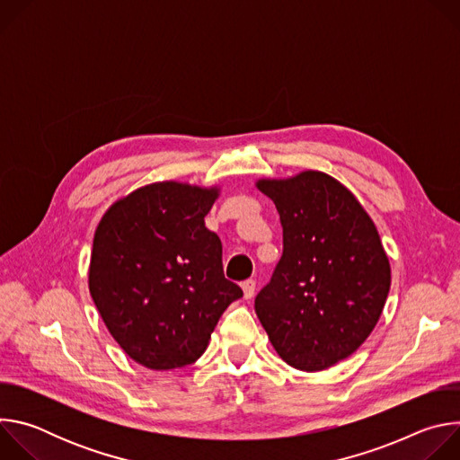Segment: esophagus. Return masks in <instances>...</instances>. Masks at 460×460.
<instances>
[{"mask_svg": "<svg viewBox=\"0 0 460 460\" xmlns=\"http://www.w3.org/2000/svg\"><path fill=\"white\" fill-rule=\"evenodd\" d=\"M242 289H243V296L249 300L254 296V289H256V282L254 280H245L242 284Z\"/></svg>", "mask_w": 460, "mask_h": 460, "instance_id": "obj_1", "label": "esophagus"}]
</instances>
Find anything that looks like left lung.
Wrapping results in <instances>:
<instances>
[{"label":"left lung","instance_id":"left-lung-1","mask_svg":"<svg viewBox=\"0 0 460 460\" xmlns=\"http://www.w3.org/2000/svg\"><path fill=\"white\" fill-rule=\"evenodd\" d=\"M256 187L277 206L284 251L254 311L289 366L332 367L364 344L382 314L391 270L378 231L353 192L325 172Z\"/></svg>","mask_w":460,"mask_h":460}]
</instances>
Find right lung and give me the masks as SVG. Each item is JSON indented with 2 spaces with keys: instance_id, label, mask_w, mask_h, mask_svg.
I'll return each mask as SVG.
<instances>
[{
  "instance_id": "add662e5",
  "label": "right lung",
  "mask_w": 460,
  "mask_h": 460,
  "mask_svg": "<svg viewBox=\"0 0 460 460\" xmlns=\"http://www.w3.org/2000/svg\"><path fill=\"white\" fill-rule=\"evenodd\" d=\"M218 189L178 181L140 187L96 227L89 291L112 339L156 369L192 364L242 289L224 277L222 242L206 227Z\"/></svg>"
}]
</instances>
